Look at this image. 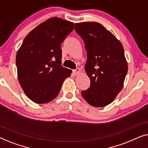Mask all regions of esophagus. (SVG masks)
<instances>
[{
	"label": "esophagus",
	"instance_id": "1",
	"mask_svg": "<svg viewBox=\"0 0 148 148\" xmlns=\"http://www.w3.org/2000/svg\"><path fill=\"white\" fill-rule=\"evenodd\" d=\"M73 72H74V75H78L79 74H80V72H81L80 69V68H77V69L74 70Z\"/></svg>",
	"mask_w": 148,
	"mask_h": 148
}]
</instances>
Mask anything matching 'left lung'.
Segmentation results:
<instances>
[{"label":"left lung","instance_id":"left-lung-1","mask_svg":"<svg viewBox=\"0 0 148 148\" xmlns=\"http://www.w3.org/2000/svg\"><path fill=\"white\" fill-rule=\"evenodd\" d=\"M87 51L85 71L89 88L81 92L87 103L96 107L111 103L123 87L127 63L123 47L114 35L97 22L75 24Z\"/></svg>","mask_w":148,"mask_h":148}]
</instances>
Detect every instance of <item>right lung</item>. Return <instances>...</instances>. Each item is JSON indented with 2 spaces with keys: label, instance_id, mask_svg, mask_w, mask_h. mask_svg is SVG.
<instances>
[{
  "label": "right lung",
  "instance_id": "right-lung-1",
  "mask_svg": "<svg viewBox=\"0 0 148 148\" xmlns=\"http://www.w3.org/2000/svg\"><path fill=\"white\" fill-rule=\"evenodd\" d=\"M72 22L49 18L24 39L16 56L18 82L35 103H47L57 97L72 70L62 67L61 43L74 29Z\"/></svg>",
  "mask_w": 148,
  "mask_h": 148
}]
</instances>
